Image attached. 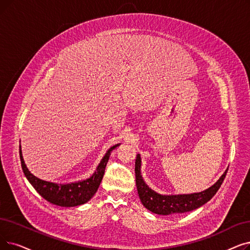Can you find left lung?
Returning a JSON list of instances; mask_svg holds the SVG:
<instances>
[{
  "mask_svg": "<svg viewBox=\"0 0 250 250\" xmlns=\"http://www.w3.org/2000/svg\"><path fill=\"white\" fill-rule=\"evenodd\" d=\"M141 155L137 154L135 172H136V186L141 202L151 212L162 215L184 213L196 209L204 203L209 201L214 194L220 189L222 183L226 177L228 168L211 187L198 193L191 194H177V195H164L152 190L145 183L141 175Z\"/></svg>",
  "mask_w": 250,
  "mask_h": 250,
  "instance_id": "8db88e82",
  "label": "left lung"
}]
</instances>
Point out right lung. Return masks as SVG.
Instances as JSON below:
<instances>
[{"instance_id": "right-lung-1", "label": "right lung", "mask_w": 250, "mask_h": 250, "mask_svg": "<svg viewBox=\"0 0 250 250\" xmlns=\"http://www.w3.org/2000/svg\"><path fill=\"white\" fill-rule=\"evenodd\" d=\"M119 145H121V143L116 144L107 150L105 155L102 157L100 164L97 167L96 170L93 172V175L90 178L66 184H57L49 181H44L34 176L28 170L25 165L22 156V151H21V145H19V154L21 167H22L24 176L31 184V186L36 189V191L42 198L52 204L62 206V208H73V206L84 204L94 196L103 179L105 167L111 152Z\"/></svg>"}]
</instances>
